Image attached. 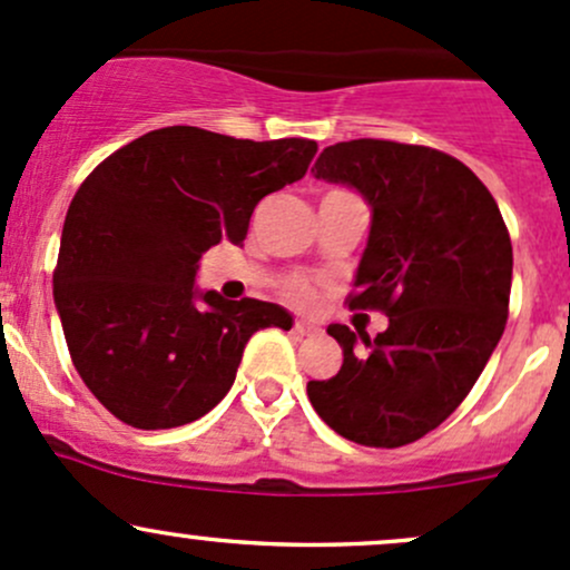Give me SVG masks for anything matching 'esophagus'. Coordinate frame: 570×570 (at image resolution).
I'll return each mask as SVG.
<instances>
[{
  "mask_svg": "<svg viewBox=\"0 0 570 570\" xmlns=\"http://www.w3.org/2000/svg\"><path fill=\"white\" fill-rule=\"evenodd\" d=\"M317 334V326H312L307 321H296L293 323V336L296 340H307V336H315Z\"/></svg>",
  "mask_w": 570,
  "mask_h": 570,
  "instance_id": "obj_1",
  "label": "esophagus"
}]
</instances>
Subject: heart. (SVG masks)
<instances>
[{"mask_svg":"<svg viewBox=\"0 0 570 570\" xmlns=\"http://www.w3.org/2000/svg\"><path fill=\"white\" fill-rule=\"evenodd\" d=\"M287 296L296 304H302V307H309L315 302V287L304 283V279H296V283H291V287H287Z\"/></svg>","mask_w":570,"mask_h":570,"instance_id":"heart-1","label":"heart"}]
</instances>
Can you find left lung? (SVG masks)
Segmentation results:
<instances>
[{"label": "left lung", "instance_id": "obj_1", "mask_svg": "<svg viewBox=\"0 0 570 570\" xmlns=\"http://www.w3.org/2000/svg\"><path fill=\"white\" fill-rule=\"evenodd\" d=\"M315 179L353 187L370 206L351 307L383 309L370 340L342 323V366L309 381L315 413L342 438L396 449L443 424L503 336L513 253L479 176L443 151L394 140L326 146Z\"/></svg>", "mask_w": 570, "mask_h": 570}]
</instances>
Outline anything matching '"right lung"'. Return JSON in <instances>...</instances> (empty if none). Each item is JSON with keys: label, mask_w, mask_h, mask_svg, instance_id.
<instances>
[{"label": "right lung", "mask_w": 570, "mask_h": 570, "mask_svg": "<svg viewBox=\"0 0 570 570\" xmlns=\"http://www.w3.org/2000/svg\"><path fill=\"white\" fill-rule=\"evenodd\" d=\"M317 144L163 127L102 160L67 209L53 304L87 389L136 430L200 419L236 381L258 328H291L279 304L195 285L200 255L247 238L268 193L302 179Z\"/></svg>", "instance_id": "add662e5"}]
</instances>
